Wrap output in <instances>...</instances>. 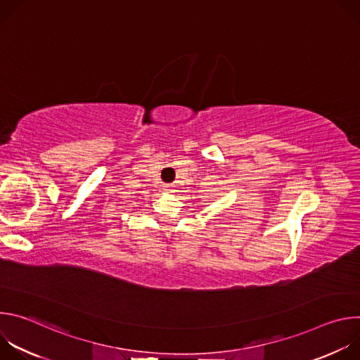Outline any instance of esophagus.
Listing matches in <instances>:
<instances>
[{"label":"esophagus","mask_w":360,"mask_h":360,"mask_svg":"<svg viewBox=\"0 0 360 360\" xmlns=\"http://www.w3.org/2000/svg\"><path fill=\"white\" fill-rule=\"evenodd\" d=\"M165 189H167V191H169V189H171V186H169V185H167V186H165Z\"/></svg>","instance_id":"obj_1"}]
</instances>
